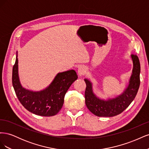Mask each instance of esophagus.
Masks as SVG:
<instances>
[{
  "label": "esophagus",
  "instance_id": "esophagus-1",
  "mask_svg": "<svg viewBox=\"0 0 149 149\" xmlns=\"http://www.w3.org/2000/svg\"><path fill=\"white\" fill-rule=\"evenodd\" d=\"M78 74H79V76H83V75H84V74H85V73H86V68H85V67H84V66H80L79 68V69H78Z\"/></svg>",
  "mask_w": 149,
  "mask_h": 149
}]
</instances>
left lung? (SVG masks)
Masks as SVG:
<instances>
[{
  "instance_id": "left-lung-1",
  "label": "left lung",
  "mask_w": 149,
  "mask_h": 149,
  "mask_svg": "<svg viewBox=\"0 0 149 149\" xmlns=\"http://www.w3.org/2000/svg\"><path fill=\"white\" fill-rule=\"evenodd\" d=\"M131 57L133 70L129 84L125 91L118 97L107 101L100 100L94 94L91 83L87 79H84L86 84L84 93L85 103L88 109L94 115L99 117L117 116L123 112L134 100L140 86L141 65L136 55H132Z\"/></svg>"
}]
</instances>
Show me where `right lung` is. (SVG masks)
<instances>
[{
    "instance_id": "1",
    "label": "right lung",
    "mask_w": 149,
    "mask_h": 149,
    "mask_svg": "<svg viewBox=\"0 0 149 149\" xmlns=\"http://www.w3.org/2000/svg\"><path fill=\"white\" fill-rule=\"evenodd\" d=\"M77 79V74L73 70L62 72L56 76L47 88L33 92L25 89L20 83L17 56L12 70V84L19 101L29 111L42 116H52L61 110L66 93Z\"/></svg>"
}]
</instances>
